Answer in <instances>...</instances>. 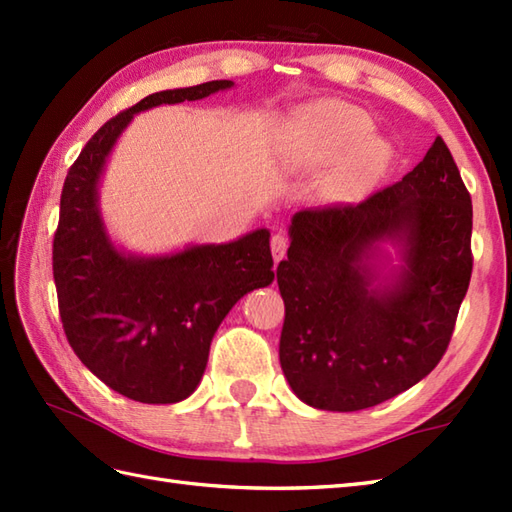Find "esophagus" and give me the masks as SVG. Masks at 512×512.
Segmentation results:
<instances>
[{
  "label": "esophagus",
  "instance_id": "1",
  "mask_svg": "<svg viewBox=\"0 0 512 512\" xmlns=\"http://www.w3.org/2000/svg\"><path fill=\"white\" fill-rule=\"evenodd\" d=\"M270 250H273L275 262H281V259H284V255H286V250H288V237L281 235V233L270 237Z\"/></svg>",
  "mask_w": 512,
  "mask_h": 512
}]
</instances>
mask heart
<instances>
[{"label":"heart","instance_id":"b5f03b06","mask_svg":"<svg viewBox=\"0 0 512 512\" xmlns=\"http://www.w3.org/2000/svg\"><path fill=\"white\" fill-rule=\"evenodd\" d=\"M295 132L314 162L321 165H332L347 154L339 176L345 195L367 191L389 165V145L369 136L374 132V121L350 103L323 101L308 107L297 114Z\"/></svg>","mask_w":512,"mask_h":512}]
</instances>
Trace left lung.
Here are the masks:
<instances>
[{"mask_svg":"<svg viewBox=\"0 0 512 512\" xmlns=\"http://www.w3.org/2000/svg\"><path fill=\"white\" fill-rule=\"evenodd\" d=\"M473 204L438 136L400 182L358 204L299 211L277 266L286 317L279 361L310 407L358 411L413 387L440 363L469 290ZM403 242L394 285L374 289L376 241Z\"/></svg>","mask_w":512,"mask_h":512,"instance_id":"left-lung-1","label":"left lung"}]
</instances>
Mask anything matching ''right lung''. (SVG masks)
<instances>
[{"label": "right lung", "instance_id": "obj_1", "mask_svg": "<svg viewBox=\"0 0 512 512\" xmlns=\"http://www.w3.org/2000/svg\"><path fill=\"white\" fill-rule=\"evenodd\" d=\"M233 81L165 90L110 118L74 160L61 191L52 275L63 332L107 387L147 405L193 394L215 330L246 292L275 279L270 233L191 246L167 257H127L112 246L96 206L105 158L136 112L198 101Z\"/></svg>", "mask_w": 512, "mask_h": 512}]
</instances>
